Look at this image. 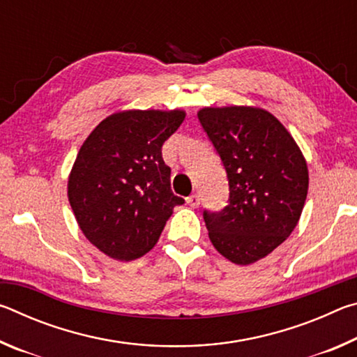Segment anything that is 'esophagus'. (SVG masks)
Wrapping results in <instances>:
<instances>
[{"mask_svg": "<svg viewBox=\"0 0 357 357\" xmlns=\"http://www.w3.org/2000/svg\"><path fill=\"white\" fill-rule=\"evenodd\" d=\"M187 204H189L190 208H198V206H200V195L193 193V195L187 197Z\"/></svg>", "mask_w": 357, "mask_h": 357, "instance_id": "34e87169", "label": "esophagus"}]
</instances>
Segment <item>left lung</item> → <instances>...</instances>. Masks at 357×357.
<instances>
[{"instance_id":"obj_1","label":"left lung","mask_w":357,"mask_h":357,"mask_svg":"<svg viewBox=\"0 0 357 357\" xmlns=\"http://www.w3.org/2000/svg\"><path fill=\"white\" fill-rule=\"evenodd\" d=\"M227 170L229 203L203 217L215 250L252 264L277 249L299 222L309 168L291 134L268 110L204 107L197 113Z\"/></svg>"}]
</instances>
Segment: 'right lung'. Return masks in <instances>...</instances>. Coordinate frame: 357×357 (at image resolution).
Wrapping results in <instances>:
<instances>
[{
	"label": "right lung",
	"mask_w": 357,
	"mask_h": 357,
	"mask_svg": "<svg viewBox=\"0 0 357 357\" xmlns=\"http://www.w3.org/2000/svg\"><path fill=\"white\" fill-rule=\"evenodd\" d=\"M185 112L124 110L96 126L72 165L68 197L78 227L107 257L132 261L157 244L173 208L162 144Z\"/></svg>",
	"instance_id": "obj_1"
}]
</instances>
